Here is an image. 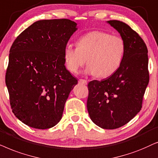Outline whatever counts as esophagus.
Wrapping results in <instances>:
<instances>
[{"label":"esophagus","instance_id":"obj_1","mask_svg":"<svg viewBox=\"0 0 158 158\" xmlns=\"http://www.w3.org/2000/svg\"><path fill=\"white\" fill-rule=\"evenodd\" d=\"M79 84H81V85H87V81L85 80V79H79Z\"/></svg>","mask_w":158,"mask_h":158}]
</instances>
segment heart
<instances>
[{
    "label": "heart",
    "mask_w": 158,
    "mask_h": 158,
    "mask_svg": "<svg viewBox=\"0 0 158 158\" xmlns=\"http://www.w3.org/2000/svg\"><path fill=\"white\" fill-rule=\"evenodd\" d=\"M125 50L124 40L121 37L103 31H92L77 40V48L67 44L64 50V64L67 70L76 73L87 58L86 72L106 78L120 68Z\"/></svg>",
    "instance_id": "obj_1"
}]
</instances>
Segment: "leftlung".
Returning <instances> with one entry per match:
<instances>
[{
	"label": "left lung",
	"instance_id": "8db88e82",
	"mask_svg": "<svg viewBox=\"0 0 158 158\" xmlns=\"http://www.w3.org/2000/svg\"><path fill=\"white\" fill-rule=\"evenodd\" d=\"M108 23L124 40V56L115 73L101 81H89L87 107L97 126L115 129L127 124L142 108L150 79L148 50L142 37L127 24L118 20Z\"/></svg>",
	"mask_w": 158,
	"mask_h": 158
}]
</instances>
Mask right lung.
Wrapping results in <instances>:
<instances>
[{
    "label": "right lung",
    "mask_w": 158,
    "mask_h": 158,
    "mask_svg": "<svg viewBox=\"0 0 158 158\" xmlns=\"http://www.w3.org/2000/svg\"><path fill=\"white\" fill-rule=\"evenodd\" d=\"M77 29V23L67 19L37 21L10 47L6 73L10 108L29 127L50 129L61 119L78 83L64 60V48Z\"/></svg>",
    "instance_id": "right-lung-1"
}]
</instances>
